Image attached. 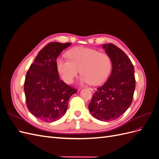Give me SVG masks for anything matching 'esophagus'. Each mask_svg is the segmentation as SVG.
Returning a JSON list of instances; mask_svg holds the SVG:
<instances>
[{"label": "esophagus", "mask_w": 159, "mask_h": 159, "mask_svg": "<svg viewBox=\"0 0 159 159\" xmlns=\"http://www.w3.org/2000/svg\"><path fill=\"white\" fill-rule=\"evenodd\" d=\"M89 89H90L91 91H93V92H95V90H96V89H95V88H89Z\"/></svg>", "instance_id": "obj_1"}]
</instances>
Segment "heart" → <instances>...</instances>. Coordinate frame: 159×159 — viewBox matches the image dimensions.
Returning <instances> with one entry per match:
<instances>
[{"label":"heart","mask_w":159,"mask_h":159,"mask_svg":"<svg viewBox=\"0 0 159 159\" xmlns=\"http://www.w3.org/2000/svg\"><path fill=\"white\" fill-rule=\"evenodd\" d=\"M68 59L59 57L56 68L61 78L71 84L81 70V81L99 85L106 80L112 68L111 57L105 52L85 47H75L67 52Z\"/></svg>","instance_id":"b5f03b06"}]
</instances>
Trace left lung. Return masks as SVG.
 Returning <instances> with one entry per match:
<instances>
[{
  "label": "left lung",
  "instance_id": "1",
  "mask_svg": "<svg viewBox=\"0 0 159 159\" xmlns=\"http://www.w3.org/2000/svg\"><path fill=\"white\" fill-rule=\"evenodd\" d=\"M111 57L112 71L107 81L95 91L89 104L93 116L100 121L117 119L131 105L134 89V70L131 61L122 50L113 44L103 45Z\"/></svg>",
  "mask_w": 159,
  "mask_h": 159
}]
</instances>
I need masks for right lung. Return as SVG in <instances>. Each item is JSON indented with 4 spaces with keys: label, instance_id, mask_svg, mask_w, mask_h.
Masks as SVG:
<instances>
[{
    "label": "right lung",
    "instance_id": "obj_1",
    "mask_svg": "<svg viewBox=\"0 0 159 159\" xmlns=\"http://www.w3.org/2000/svg\"><path fill=\"white\" fill-rule=\"evenodd\" d=\"M71 43L50 42L38 53L25 81L26 102L30 112L45 122L60 119L66 113L71 96L77 89L60 80L57 57Z\"/></svg>",
    "mask_w": 159,
    "mask_h": 159
}]
</instances>
